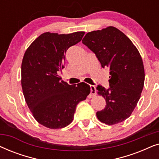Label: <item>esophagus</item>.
Returning a JSON list of instances; mask_svg holds the SVG:
<instances>
[{"label": "esophagus", "mask_w": 159, "mask_h": 159, "mask_svg": "<svg viewBox=\"0 0 159 159\" xmlns=\"http://www.w3.org/2000/svg\"><path fill=\"white\" fill-rule=\"evenodd\" d=\"M96 95V89H95V87L93 85L90 86V94L89 95V98H93L95 97Z\"/></svg>", "instance_id": "1"}]
</instances>
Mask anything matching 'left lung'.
I'll return each instance as SVG.
<instances>
[{
    "label": "left lung",
    "mask_w": 159,
    "mask_h": 159,
    "mask_svg": "<svg viewBox=\"0 0 159 159\" xmlns=\"http://www.w3.org/2000/svg\"><path fill=\"white\" fill-rule=\"evenodd\" d=\"M82 42L94 52L103 68L110 69V88L97 87L98 94L106 102L96 113L98 119L108 125L122 122L131 116L144 85V66L138 48L112 26L88 32Z\"/></svg>",
    "instance_id": "8db88e82"
}]
</instances>
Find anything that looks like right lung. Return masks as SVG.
I'll return each mask as SVG.
<instances>
[{"label":"right lung","instance_id":"add662e5","mask_svg":"<svg viewBox=\"0 0 159 159\" xmlns=\"http://www.w3.org/2000/svg\"><path fill=\"white\" fill-rule=\"evenodd\" d=\"M84 32L41 34L26 50L21 83L34 118L50 129H61L73 121L76 107L90 93L89 84L70 85L58 75L64 68L65 53L80 42Z\"/></svg>","mask_w":159,"mask_h":159}]
</instances>
